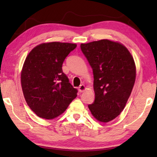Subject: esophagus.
Returning <instances> with one entry per match:
<instances>
[{
	"label": "esophagus",
	"instance_id": "34e87169",
	"mask_svg": "<svg viewBox=\"0 0 157 157\" xmlns=\"http://www.w3.org/2000/svg\"><path fill=\"white\" fill-rule=\"evenodd\" d=\"M86 90V87L85 86V85H83V84H81L80 86L78 87V91H79V92H83V91H85Z\"/></svg>",
	"mask_w": 157,
	"mask_h": 157
}]
</instances>
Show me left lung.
<instances>
[{
  "label": "left lung",
  "mask_w": 157,
  "mask_h": 157,
  "mask_svg": "<svg viewBox=\"0 0 157 157\" xmlns=\"http://www.w3.org/2000/svg\"><path fill=\"white\" fill-rule=\"evenodd\" d=\"M81 49L94 74L95 100L89 109L98 121H112L124 110L134 87V59L124 45L107 39L81 44Z\"/></svg>",
  "instance_id": "8db88e82"
}]
</instances>
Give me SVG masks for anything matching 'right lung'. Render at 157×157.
I'll list each match as a JSON object with an SVG mask.
<instances>
[{
	"mask_svg": "<svg viewBox=\"0 0 157 157\" xmlns=\"http://www.w3.org/2000/svg\"><path fill=\"white\" fill-rule=\"evenodd\" d=\"M76 44L51 42L31 50L25 60L21 81L25 101L38 117L53 119L63 113L77 96L62 64Z\"/></svg>",
	"mask_w": 157,
	"mask_h": 157,
	"instance_id": "add662e5",
	"label": "right lung"
}]
</instances>
